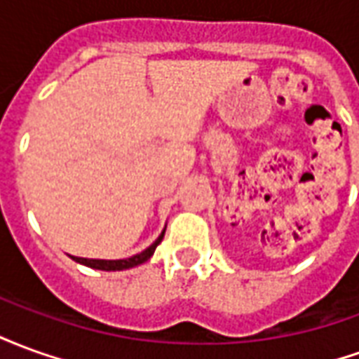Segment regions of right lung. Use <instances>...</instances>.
Returning <instances> with one entry per match:
<instances>
[{
	"instance_id": "obj_1",
	"label": "right lung",
	"mask_w": 359,
	"mask_h": 359,
	"mask_svg": "<svg viewBox=\"0 0 359 359\" xmlns=\"http://www.w3.org/2000/svg\"><path fill=\"white\" fill-rule=\"evenodd\" d=\"M165 231H161V234L157 236L156 242H151L148 248L142 250L140 254L136 256L125 257V259H92V257H76L71 256L76 262V264L86 265V267H92V269H100V271H125L130 269V267H136V265H142L144 262H148L149 257L154 256V252L159 246V242L163 241Z\"/></svg>"
}]
</instances>
